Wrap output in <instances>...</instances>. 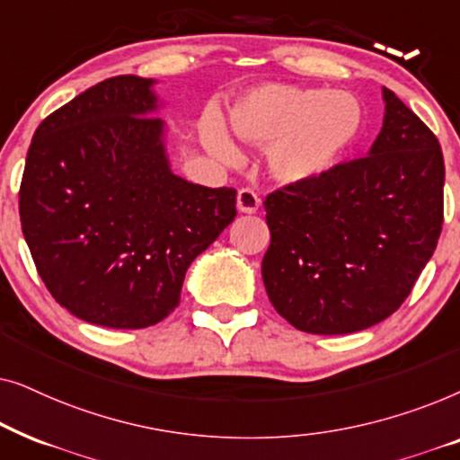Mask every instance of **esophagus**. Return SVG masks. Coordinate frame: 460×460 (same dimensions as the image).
<instances>
[{"label":"esophagus","mask_w":460,"mask_h":460,"mask_svg":"<svg viewBox=\"0 0 460 460\" xmlns=\"http://www.w3.org/2000/svg\"><path fill=\"white\" fill-rule=\"evenodd\" d=\"M236 207L241 213H255L260 209V199H257V194L253 190L243 188V190H238L236 194Z\"/></svg>","instance_id":"1"}]
</instances>
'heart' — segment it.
Here are the masks:
<instances>
[{
    "instance_id": "obj_1",
    "label": "heart",
    "mask_w": 460,
    "mask_h": 460,
    "mask_svg": "<svg viewBox=\"0 0 460 460\" xmlns=\"http://www.w3.org/2000/svg\"><path fill=\"white\" fill-rule=\"evenodd\" d=\"M230 128L243 140L272 146L268 163L276 180L305 186L329 173L354 146L362 128V111L348 92L270 84L255 87L232 104ZM203 137L217 159H238L234 144L216 119L205 123Z\"/></svg>"
}]
</instances>
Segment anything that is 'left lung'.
Wrapping results in <instances>:
<instances>
[{
	"mask_svg": "<svg viewBox=\"0 0 460 460\" xmlns=\"http://www.w3.org/2000/svg\"><path fill=\"white\" fill-rule=\"evenodd\" d=\"M383 128L368 156L305 186L268 194V297L295 329L348 335L398 310L436 251L444 156L431 129L383 87Z\"/></svg>",
	"mask_w": 460,
	"mask_h": 460,
	"instance_id": "8db88e82",
	"label": "left lung"
}]
</instances>
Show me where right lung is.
<instances>
[{"label":"right lung","instance_id":"right-lung-1","mask_svg":"<svg viewBox=\"0 0 460 460\" xmlns=\"http://www.w3.org/2000/svg\"><path fill=\"white\" fill-rule=\"evenodd\" d=\"M155 84L119 75L43 119L18 192L24 241L48 291L106 329L167 318L186 270L236 216L234 188L172 172Z\"/></svg>","mask_w":460,"mask_h":460}]
</instances>
